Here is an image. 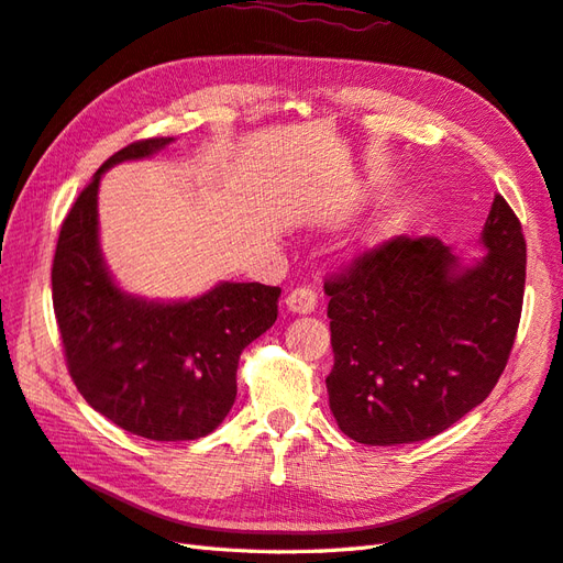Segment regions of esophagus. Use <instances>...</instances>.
Returning <instances> with one entry per match:
<instances>
[{"label": "esophagus", "instance_id": "obj_1", "mask_svg": "<svg viewBox=\"0 0 563 563\" xmlns=\"http://www.w3.org/2000/svg\"><path fill=\"white\" fill-rule=\"evenodd\" d=\"M317 305V294L312 288H294L291 294L286 296V310L294 314H310Z\"/></svg>", "mask_w": 563, "mask_h": 563}]
</instances>
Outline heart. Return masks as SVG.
Wrapping results in <instances>:
<instances>
[{"mask_svg":"<svg viewBox=\"0 0 563 563\" xmlns=\"http://www.w3.org/2000/svg\"><path fill=\"white\" fill-rule=\"evenodd\" d=\"M397 230V220L395 218H378L376 223H373L368 230H366V234L362 236L360 240V244H356V249H373V246H378V244H383V242H387L389 236H391V232Z\"/></svg>","mask_w":563,"mask_h":563,"instance_id":"heart-1","label":"heart"}]
</instances>
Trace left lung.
Returning <instances> with one entry per match:
<instances>
[{
    "instance_id": "left-lung-1",
    "label": "left lung",
    "mask_w": 563,
    "mask_h": 563,
    "mask_svg": "<svg viewBox=\"0 0 563 563\" xmlns=\"http://www.w3.org/2000/svg\"><path fill=\"white\" fill-rule=\"evenodd\" d=\"M479 258L434 236L391 240L329 279L331 413L368 446L449 430L496 387L521 317L526 242L498 195Z\"/></svg>"
}]
</instances>
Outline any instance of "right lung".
Returning <instances> with one entry per match:
<instances>
[{
    "instance_id": "add662e5",
    "label": "right lung",
    "mask_w": 563,
    "mask_h": 563,
    "mask_svg": "<svg viewBox=\"0 0 563 563\" xmlns=\"http://www.w3.org/2000/svg\"><path fill=\"white\" fill-rule=\"evenodd\" d=\"M176 139L119 150L60 228L51 288L70 376L91 408L152 441L207 437L236 397L242 350L277 321L279 286L218 282L183 300L124 291L100 249L98 187L112 166L159 155Z\"/></svg>"
}]
</instances>
